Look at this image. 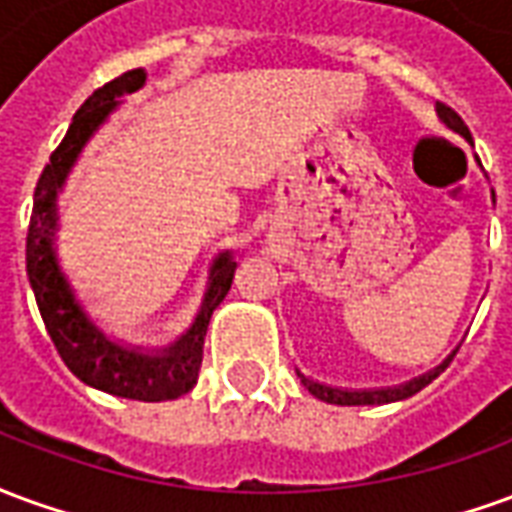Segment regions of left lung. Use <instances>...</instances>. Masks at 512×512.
Masks as SVG:
<instances>
[{
  "label": "left lung",
  "instance_id": "left-lung-1",
  "mask_svg": "<svg viewBox=\"0 0 512 512\" xmlns=\"http://www.w3.org/2000/svg\"><path fill=\"white\" fill-rule=\"evenodd\" d=\"M436 112H439L441 120L447 123V128H452L455 134L466 136V139L472 142L469 128H466V123H463L461 115H458L455 109H450L447 104H436ZM447 365H450V359H447L441 367H436L433 373H428V376L414 378V381H408V384L403 386H395V389H373V392H345V389H332V386H323L318 384V381H310V378L301 376V373L299 378H301V384L307 386L318 400H326V403H334V406H381V403H395V400H403V397L417 395L422 386H428L433 378L441 376Z\"/></svg>",
  "mask_w": 512,
  "mask_h": 512
}]
</instances>
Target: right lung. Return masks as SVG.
Here are the masks:
<instances>
[{
	"label": "right lung",
	"instance_id": "1",
	"mask_svg": "<svg viewBox=\"0 0 512 512\" xmlns=\"http://www.w3.org/2000/svg\"><path fill=\"white\" fill-rule=\"evenodd\" d=\"M142 84H145V71L134 68L106 82L104 87H98L76 112L60 147L51 153L49 164L35 186L27 235V274L29 285L35 290L40 318L46 323V332L73 376L109 395L161 403V400L186 395L191 386L197 384L208 323H211L213 310L222 304L233 285V257L222 255L213 263L208 293L189 334L178 345H172L167 354L147 356L112 343L87 321V315L73 301V293L62 277L54 246H51L54 227H57V191L68 169L79 156L87 136L93 134L98 123H104V117L117 106V95L134 93Z\"/></svg>",
	"mask_w": 512,
	"mask_h": 512
}]
</instances>
